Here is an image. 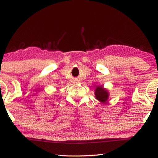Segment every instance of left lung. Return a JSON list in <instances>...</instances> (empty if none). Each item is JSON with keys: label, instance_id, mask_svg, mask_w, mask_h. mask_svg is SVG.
<instances>
[{"label": "left lung", "instance_id": "obj_1", "mask_svg": "<svg viewBox=\"0 0 158 158\" xmlns=\"http://www.w3.org/2000/svg\"><path fill=\"white\" fill-rule=\"evenodd\" d=\"M109 92L103 85H97L95 90V96L98 101L101 103H106L109 98Z\"/></svg>", "mask_w": 158, "mask_h": 158}]
</instances>
